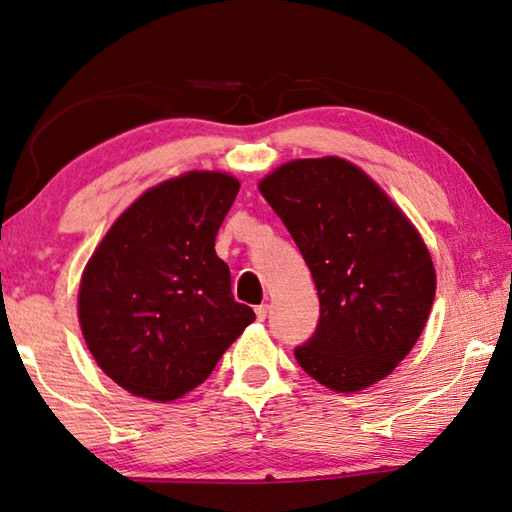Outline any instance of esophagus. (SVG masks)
<instances>
[{"label": "esophagus", "mask_w": 512, "mask_h": 512, "mask_svg": "<svg viewBox=\"0 0 512 512\" xmlns=\"http://www.w3.org/2000/svg\"><path fill=\"white\" fill-rule=\"evenodd\" d=\"M267 312H269V305H258L256 307V318H258V321H265Z\"/></svg>", "instance_id": "esophagus-1"}]
</instances>
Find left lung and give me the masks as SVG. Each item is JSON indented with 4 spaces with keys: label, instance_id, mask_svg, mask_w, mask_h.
I'll use <instances>...</instances> for the list:
<instances>
[{
    "label": "left lung",
    "instance_id": "8db88e82",
    "mask_svg": "<svg viewBox=\"0 0 512 512\" xmlns=\"http://www.w3.org/2000/svg\"><path fill=\"white\" fill-rule=\"evenodd\" d=\"M310 267L321 316L301 368L336 392L381 381L406 359L435 301V267L397 205L341 158L294 160L258 185Z\"/></svg>",
    "mask_w": 512,
    "mask_h": 512
}]
</instances>
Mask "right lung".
<instances>
[{"instance_id":"obj_1","label":"right lung","mask_w":512,"mask_h":512,"mask_svg":"<svg viewBox=\"0 0 512 512\" xmlns=\"http://www.w3.org/2000/svg\"><path fill=\"white\" fill-rule=\"evenodd\" d=\"M238 189L227 173L191 171L144 191L84 269V341L104 374L136 397L173 401L198 388L254 323L214 249Z\"/></svg>"}]
</instances>
